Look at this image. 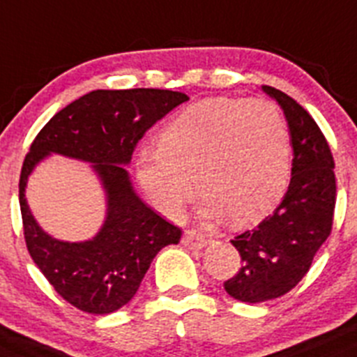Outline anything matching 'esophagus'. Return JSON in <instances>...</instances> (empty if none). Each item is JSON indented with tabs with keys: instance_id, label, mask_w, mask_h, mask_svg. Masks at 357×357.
I'll return each instance as SVG.
<instances>
[{
	"instance_id": "1",
	"label": "esophagus",
	"mask_w": 357,
	"mask_h": 357,
	"mask_svg": "<svg viewBox=\"0 0 357 357\" xmlns=\"http://www.w3.org/2000/svg\"><path fill=\"white\" fill-rule=\"evenodd\" d=\"M182 243H184L188 249L199 250L206 245V240L202 233L195 231V229H188V231L184 233V236H182Z\"/></svg>"
}]
</instances>
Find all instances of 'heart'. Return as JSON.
Returning <instances> with one entry per match:
<instances>
[{
	"mask_svg": "<svg viewBox=\"0 0 357 357\" xmlns=\"http://www.w3.org/2000/svg\"><path fill=\"white\" fill-rule=\"evenodd\" d=\"M137 182L166 217L205 192L203 215L235 224L263 219L284 198L291 138L282 115L263 100L212 98L189 105L158 135V149L135 158Z\"/></svg>",
	"mask_w": 357,
	"mask_h": 357,
	"instance_id": "b5f03b06",
	"label": "heart"
}]
</instances>
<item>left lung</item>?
Segmentation results:
<instances>
[{
    "label": "left lung",
    "mask_w": 357,
    "mask_h": 357,
    "mask_svg": "<svg viewBox=\"0 0 357 357\" xmlns=\"http://www.w3.org/2000/svg\"><path fill=\"white\" fill-rule=\"evenodd\" d=\"M261 89L286 115L293 168L289 188L275 212L231 240L242 268L224 282V289L245 303L284 296L307 275L315 252L331 233L337 202L333 154L319 126L286 93L270 86Z\"/></svg>",
    "instance_id": "8db88e82"
}]
</instances>
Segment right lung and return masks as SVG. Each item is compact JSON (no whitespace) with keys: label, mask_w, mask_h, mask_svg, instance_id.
Segmentation results:
<instances>
[{"label":"right lung","mask_w":357,"mask_h":357,"mask_svg":"<svg viewBox=\"0 0 357 357\" xmlns=\"http://www.w3.org/2000/svg\"><path fill=\"white\" fill-rule=\"evenodd\" d=\"M188 100V94L168 89H98L57 112L31 144L19 181L24 240L50 286L79 310L107 315L124 307L155 254L181 242V227L138 198L126 165L145 131ZM50 153L91 162L104 185L107 217L91 241L52 239L29 210L27 178Z\"/></svg>","instance_id":"1"}]
</instances>
